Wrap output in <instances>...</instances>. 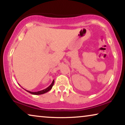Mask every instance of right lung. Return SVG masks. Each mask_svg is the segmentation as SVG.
<instances>
[{
	"label": "right lung",
	"instance_id": "add662e5",
	"mask_svg": "<svg viewBox=\"0 0 125 125\" xmlns=\"http://www.w3.org/2000/svg\"><path fill=\"white\" fill-rule=\"evenodd\" d=\"M54 80H53L52 83H51V84L50 85H49V86L48 87V88H47L45 89H44V90H40V91L33 92L29 91V90H25H25H26L27 92H28V93H31V94H34V95L42 94H44V93H47V92H49V90H50L52 88V86H53V84H54Z\"/></svg>",
	"mask_w": 125,
	"mask_h": 125
}]
</instances>
